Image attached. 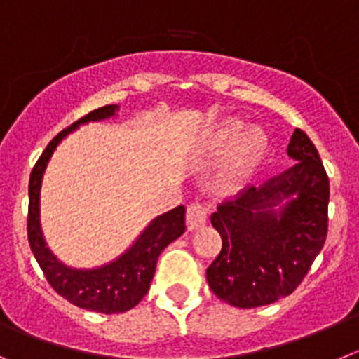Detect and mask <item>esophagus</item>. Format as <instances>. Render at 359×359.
<instances>
[{
	"mask_svg": "<svg viewBox=\"0 0 359 359\" xmlns=\"http://www.w3.org/2000/svg\"><path fill=\"white\" fill-rule=\"evenodd\" d=\"M209 216V208L208 205H203L200 202H193L187 205V212H186V224L189 231H196V229L203 227L205 222H208Z\"/></svg>",
	"mask_w": 359,
	"mask_h": 359,
	"instance_id": "esophagus-1",
	"label": "esophagus"
}]
</instances>
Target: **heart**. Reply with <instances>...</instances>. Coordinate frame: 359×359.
Returning <instances> with one entry per match:
<instances>
[{"label": "heart", "instance_id": "obj_1", "mask_svg": "<svg viewBox=\"0 0 359 359\" xmlns=\"http://www.w3.org/2000/svg\"><path fill=\"white\" fill-rule=\"evenodd\" d=\"M264 144L266 141L259 130L245 132L241 121L229 119L203 135L200 147L205 154H224L234 147L225 164V175L232 182H240L256 166L264 151Z\"/></svg>", "mask_w": 359, "mask_h": 359}]
</instances>
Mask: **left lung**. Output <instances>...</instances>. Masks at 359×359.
<instances>
[{"mask_svg":"<svg viewBox=\"0 0 359 359\" xmlns=\"http://www.w3.org/2000/svg\"><path fill=\"white\" fill-rule=\"evenodd\" d=\"M286 151L297 161L292 168L211 215L222 250L208 283L236 308H259L295 292L325 243L329 179L318 151L299 128Z\"/></svg>","mask_w":359,"mask_h":359,"instance_id":"1","label":"left lung"}]
</instances>
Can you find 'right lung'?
Segmentation results:
<instances>
[{
	"instance_id": "obj_1",
	"label": "right lung",
	"mask_w": 359,
	"mask_h": 359,
	"mask_svg": "<svg viewBox=\"0 0 359 359\" xmlns=\"http://www.w3.org/2000/svg\"><path fill=\"white\" fill-rule=\"evenodd\" d=\"M118 111L119 105L96 109L53 137L35 164L28 186V241L48 283L71 304L103 315L125 313L140 304V300L150 288L161 252L186 231V208L179 205L150 219L123 254H119L109 263L93 268L69 266L48 247L41 224V189L51 156L71 132H75L82 125L118 118Z\"/></svg>"
}]
</instances>
